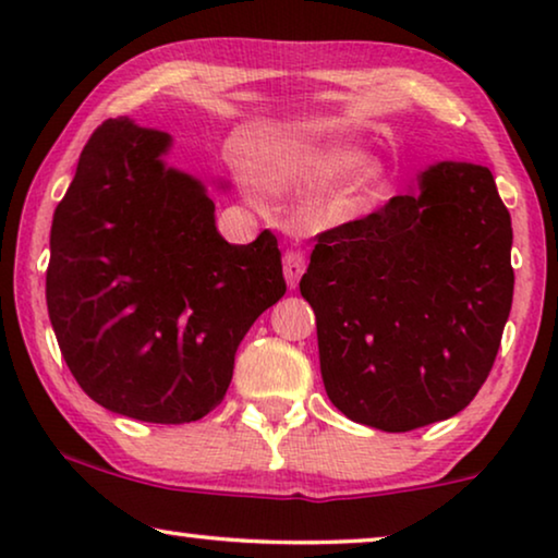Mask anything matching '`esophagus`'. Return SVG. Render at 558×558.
Returning <instances> with one entry per match:
<instances>
[{
  "instance_id": "esophagus-1",
  "label": "esophagus",
  "mask_w": 558,
  "mask_h": 558,
  "mask_svg": "<svg viewBox=\"0 0 558 558\" xmlns=\"http://www.w3.org/2000/svg\"><path fill=\"white\" fill-rule=\"evenodd\" d=\"M304 266H307V262H304L302 251L289 248L287 254H284V277H287L289 289H296V284H300V279H302V274H304Z\"/></svg>"
}]
</instances>
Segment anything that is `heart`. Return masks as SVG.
<instances>
[{
    "label": "heart",
    "instance_id": "heart-1",
    "mask_svg": "<svg viewBox=\"0 0 558 558\" xmlns=\"http://www.w3.org/2000/svg\"><path fill=\"white\" fill-rule=\"evenodd\" d=\"M345 178V205L361 208L384 190L388 170L380 159L363 157L353 147H312L281 155L264 172L269 187H327Z\"/></svg>",
    "mask_w": 558,
    "mask_h": 558
}]
</instances>
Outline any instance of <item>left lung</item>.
I'll return each mask as SVG.
<instances>
[{"label":"left lung","mask_w":558,"mask_h":558,"mask_svg":"<svg viewBox=\"0 0 558 558\" xmlns=\"http://www.w3.org/2000/svg\"><path fill=\"white\" fill-rule=\"evenodd\" d=\"M510 246L493 172L452 159L380 210L319 233L300 292L315 310L335 407L380 432L460 414L508 323Z\"/></svg>","instance_id":"1"}]
</instances>
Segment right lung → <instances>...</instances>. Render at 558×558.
<instances>
[{
  "label": "right lung",
  "instance_id": "add662e5",
  "mask_svg": "<svg viewBox=\"0 0 558 558\" xmlns=\"http://www.w3.org/2000/svg\"><path fill=\"white\" fill-rule=\"evenodd\" d=\"M172 136L109 119L50 228V325L73 378L113 414L187 424L223 401L243 335L287 292L274 233L239 246ZM228 187L226 182H216Z\"/></svg>",
  "mask_w": 558,
  "mask_h": 558
}]
</instances>
